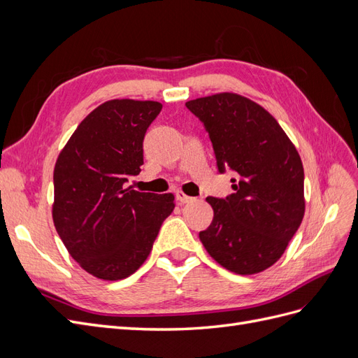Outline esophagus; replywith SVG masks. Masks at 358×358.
<instances>
[{
  "instance_id": "1",
  "label": "esophagus",
  "mask_w": 358,
  "mask_h": 358,
  "mask_svg": "<svg viewBox=\"0 0 358 358\" xmlns=\"http://www.w3.org/2000/svg\"><path fill=\"white\" fill-rule=\"evenodd\" d=\"M176 199H178V201H179L180 204L189 203V201L192 200V197L187 196V194H185V192H182V191H176Z\"/></svg>"
}]
</instances>
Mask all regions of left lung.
<instances>
[{
    "mask_svg": "<svg viewBox=\"0 0 358 358\" xmlns=\"http://www.w3.org/2000/svg\"><path fill=\"white\" fill-rule=\"evenodd\" d=\"M209 133L216 166L236 171L225 199L208 197L213 220L200 231L206 251L230 272L254 275L282 257L305 215V173L276 119L239 94L185 104Z\"/></svg>",
    "mask_w": 358,
    "mask_h": 358,
    "instance_id": "obj_1",
    "label": "left lung"
}]
</instances>
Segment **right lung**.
Listing matches in <instances>:
<instances>
[{
	"label": "right lung",
	"mask_w": 358,
	"mask_h": 358,
	"mask_svg": "<svg viewBox=\"0 0 358 358\" xmlns=\"http://www.w3.org/2000/svg\"><path fill=\"white\" fill-rule=\"evenodd\" d=\"M158 101L110 100L76 128L53 170V224L70 255L92 276L133 275L152 251L173 194L125 188L143 164L146 129Z\"/></svg>",
	"instance_id": "1"
}]
</instances>
